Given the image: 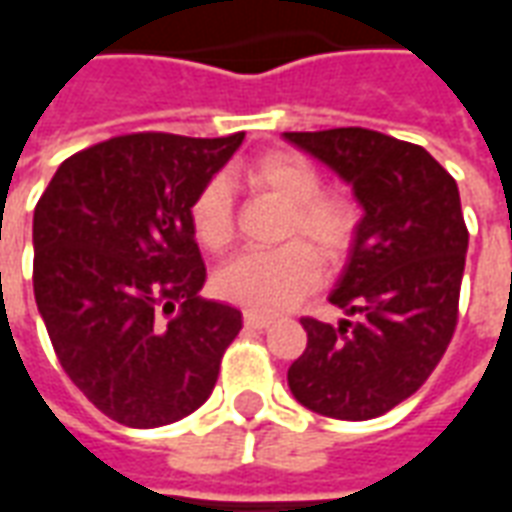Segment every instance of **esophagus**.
I'll list each match as a JSON object with an SVG mask.
<instances>
[{"mask_svg": "<svg viewBox=\"0 0 512 512\" xmlns=\"http://www.w3.org/2000/svg\"><path fill=\"white\" fill-rule=\"evenodd\" d=\"M244 323H246V329L263 332V329L271 326V318H266V315H257V312H244Z\"/></svg>", "mask_w": 512, "mask_h": 512, "instance_id": "obj_1", "label": "esophagus"}]
</instances>
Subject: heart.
Returning a JSON list of instances; mask_svg holds the SVG:
<instances>
[{"mask_svg":"<svg viewBox=\"0 0 512 512\" xmlns=\"http://www.w3.org/2000/svg\"><path fill=\"white\" fill-rule=\"evenodd\" d=\"M241 178L257 194H268L288 208L282 238L293 241L274 252H241L227 260L213 288L222 299L260 315H277L299 304L321 285V263H340L354 244L356 211L351 202L323 194V178L296 153H268L246 164ZM194 238L205 249H224L235 230L230 186L208 180L189 208Z\"/></svg>","mask_w":512,"mask_h":512,"instance_id":"1","label":"heart"}]
</instances>
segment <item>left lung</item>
<instances>
[{
  "label": "left lung",
  "instance_id": "8db88e82",
  "mask_svg": "<svg viewBox=\"0 0 512 512\" xmlns=\"http://www.w3.org/2000/svg\"><path fill=\"white\" fill-rule=\"evenodd\" d=\"M362 205L332 301L359 321L304 318L288 386L315 414L365 422L428 381L458 321L469 233L458 183L425 147L367 128L288 131Z\"/></svg>",
  "mask_w": 512,
  "mask_h": 512
}]
</instances>
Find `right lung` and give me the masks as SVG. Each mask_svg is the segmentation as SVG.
<instances>
[{
    "label": "right lung",
    "mask_w": 512,
    "mask_h": 512,
    "mask_svg": "<svg viewBox=\"0 0 512 512\" xmlns=\"http://www.w3.org/2000/svg\"><path fill=\"white\" fill-rule=\"evenodd\" d=\"M244 134H128L65 158L35 205V301L62 370L128 428L211 397L241 310L200 299L189 208Z\"/></svg>",
    "instance_id": "obj_1"
}]
</instances>
